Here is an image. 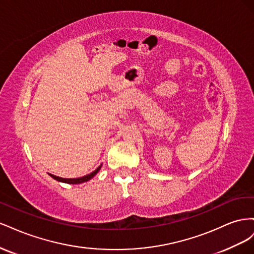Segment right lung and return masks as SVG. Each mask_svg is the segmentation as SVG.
Listing matches in <instances>:
<instances>
[{
  "label": "right lung",
  "instance_id": "add662e5",
  "mask_svg": "<svg viewBox=\"0 0 254 254\" xmlns=\"http://www.w3.org/2000/svg\"><path fill=\"white\" fill-rule=\"evenodd\" d=\"M101 166H98L96 170L94 172H92L91 174L87 175V176H83V177H80V178H74V179H65V178H61V177H57L55 175H52V174H49L52 178H54L55 180L59 181V182H64V183H68V184H79V183H82V182H87L89 181L90 179L93 178V177L98 173V171L101 170Z\"/></svg>",
  "mask_w": 254,
  "mask_h": 254
}]
</instances>
